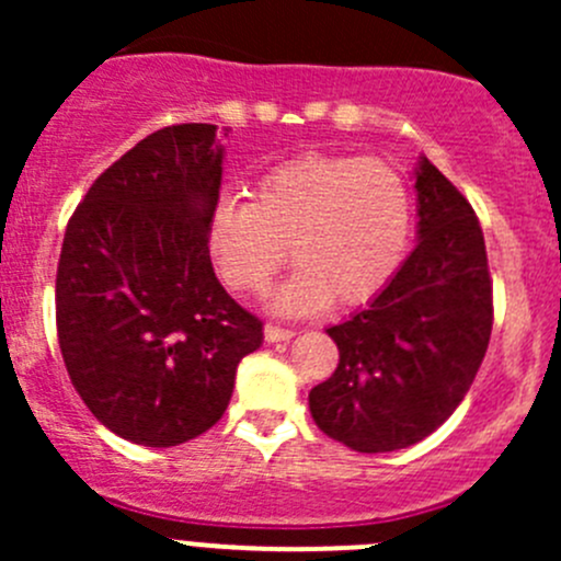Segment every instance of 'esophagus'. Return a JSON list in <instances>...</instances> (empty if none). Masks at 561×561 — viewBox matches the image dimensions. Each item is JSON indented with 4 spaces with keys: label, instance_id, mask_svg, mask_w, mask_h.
I'll return each mask as SVG.
<instances>
[{
    "label": "esophagus",
    "instance_id": "1",
    "mask_svg": "<svg viewBox=\"0 0 561 561\" xmlns=\"http://www.w3.org/2000/svg\"><path fill=\"white\" fill-rule=\"evenodd\" d=\"M296 336V331L279 325H265V342H290Z\"/></svg>",
    "mask_w": 561,
    "mask_h": 561
}]
</instances>
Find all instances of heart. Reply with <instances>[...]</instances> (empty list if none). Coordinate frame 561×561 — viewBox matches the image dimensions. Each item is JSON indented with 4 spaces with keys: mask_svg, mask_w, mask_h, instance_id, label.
Wrapping results in <instances>:
<instances>
[{
    "mask_svg": "<svg viewBox=\"0 0 561 561\" xmlns=\"http://www.w3.org/2000/svg\"><path fill=\"white\" fill-rule=\"evenodd\" d=\"M249 195L252 203L225 197L214 206L208 252L225 285L260 296L290 247L298 271L274 298L282 312L369 304L404 260L410 192L386 162L301 154L265 171Z\"/></svg>",
    "mask_w": 561,
    "mask_h": 561,
    "instance_id": "heart-1",
    "label": "heart"
}]
</instances>
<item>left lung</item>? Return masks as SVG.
<instances>
[{
	"label": "left lung",
	"mask_w": 561,
	"mask_h": 561,
	"mask_svg": "<svg viewBox=\"0 0 561 561\" xmlns=\"http://www.w3.org/2000/svg\"><path fill=\"white\" fill-rule=\"evenodd\" d=\"M415 192V249L380 296L328 328L339 366L309 390L317 428L358 454H390L437 432L489 350L494 304L478 217L426 157Z\"/></svg>",
	"instance_id": "8db88e82"
}]
</instances>
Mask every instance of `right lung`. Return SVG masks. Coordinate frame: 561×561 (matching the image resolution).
Segmentation results:
<instances>
[{
  "label": "right lung",
  "mask_w": 561,
  "mask_h": 561,
  "mask_svg": "<svg viewBox=\"0 0 561 561\" xmlns=\"http://www.w3.org/2000/svg\"><path fill=\"white\" fill-rule=\"evenodd\" d=\"M222 160L217 124L157 129L89 186L61 244L67 375L105 428L146 448L208 432L263 344V322L225 293L208 254Z\"/></svg>",
  "instance_id": "1"
}]
</instances>
